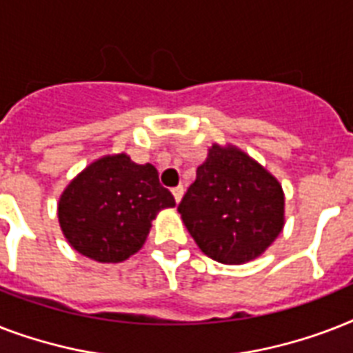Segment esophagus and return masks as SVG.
<instances>
[{
    "label": "esophagus",
    "mask_w": 353,
    "mask_h": 353,
    "mask_svg": "<svg viewBox=\"0 0 353 353\" xmlns=\"http://www.w3.org/2000/svg\"><path fill=\"white\" fill-rule=\"evenodd\" d=\"M172 194H174V198H176L177 203H179L183 198V194H185V188H183V185H177V187L172 188Z\"/></svg>",
    "instance_id": "esophagus-1"
}]
</instances>
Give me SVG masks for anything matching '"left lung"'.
I'll return each mask as SVG.
<instances>
[{"label": "left lung", "mask_w": 353, "mask_h": 353, "mask_svg": "<svg viewBox=\"0 0 353 353\" xmlns=\"http://www.w3.org/2000/svg\"><path fill=\"white\" fill-rule=\"evenodd\" d=\"M177 210L207 256L238 265L276 240L284 227V192L245 152L214 144Z\"/></svg>", "instance_id": "left-lung-1"}]
</instances>
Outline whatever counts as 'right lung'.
Instances as JSON below:
<instances>
[{
  "label": "right lung",
  "mask_w": 353,
  "mask_h": 353,
  "mask_svg": "<svg viewBox=\"0 0 353 353\" xmlns=\"http://www.w3.org/2000/svg\"><path fill=\"white\" fill-rule=\"evenodd\" d=\"M174 205L154 165H137L126 154L106 155L69 183L58 203V221L74 251L117 263L143 247L157 212Z\"/></svg>",
  "instance_id": "right-lung-1"
}]
</instances>
